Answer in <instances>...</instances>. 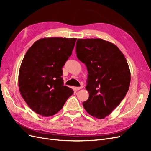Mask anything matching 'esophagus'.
<instances>
[{"instance_id": "obj_1", "label": "esophagus", "mask_w": 151, "mask_h": 151, "mask_svg": "<svg viewBox=\"0 0 151 151\" xmlns=\"http://www.w3.org/2000/svg\"><path fill=\"white\" fill-rule=\"evenodd\" d=\"M82 88H83V86H81V87H76V88H75V89H76V91H78V90L81 89Z\"/></svg>"}]
</instances>
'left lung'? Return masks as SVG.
<instances>
[{
	"label": "left lung",
	"instance_id": "obj_1",
	"mask_svg": "<svg viewBox=\"0 0 151 151\" xmlns=\"http://www.w3.org/2000/svg\"><path fill=\"white\" fill-rule=\"evenodd\" d=\"M77 57L88 71L86 111L104 119L120 104L129 89L130 71L124 55L115 44L99 38L77 39Z\"/></svg>",
	"mask_w": 151,
	"mask_h": 151
}]
</instances>
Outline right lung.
<instances>
[{
    "label": "right lung",
    "instance_id": "right-lung-1",
    "mask_svg": "<svg viewBox=\"0 0 151 151\" xmlns=\"http://www.w3.org/2000/svg\"><path fill=\"white\" fill-rule=\"evenodd\" d=\"M76 38H41L28 49L19 71L21 96L38 115L51 116L62 108L74 91L63 86L62 67L71 55Z\"/></svg>",
    "mask_w": 151,
    "mask_h": 151
}]
</instances>
